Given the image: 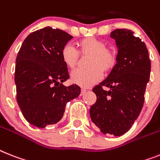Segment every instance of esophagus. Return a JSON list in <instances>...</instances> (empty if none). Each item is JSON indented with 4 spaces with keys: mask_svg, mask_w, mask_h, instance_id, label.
I'll return each mask as SVG.
<instances>
[{
    "mask_svg": "<svg viewBox=\"0 0 160 160\" xmlns=\"http://www.w3.org/2000/svg\"><path fill=\"white\" fill-rule=\"evenodd\" d=\"M86 92H87V90L84 89V88H82V89L81 90V96H82V95L85 94Z\"/></svg>",
    "mask_w": 160,
    "mask_h": 160,
    "instance_id": "obj_1",
    "label": "esophagus"
}]
</instances>
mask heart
Returning a JSON list of instances; mask_svg holds the SVG:
<instances>
[{
    "instance_id": "obj_1",
    "label": "heart",
    "mask_w": 160,
    "mask_h": 160,
    "mask_svg": "<svg viewBox=\"0 0 160 160\" xmlns=\"http://www.w3.org/2000/svg\"><path fill=\"white\" fill-rule=\"evenodd\" d=\"M79 52L82 56H88L87 69H77L71 73V82L74 84L90 88L101 81L104 72L113 70L117 63V53L111 48L106 47L105 42L96 38H86L79 41ZM61 58L68 68L77 67L79 53L73 46L65 45L61 51Z\"/></svg>"
}]
</instances>
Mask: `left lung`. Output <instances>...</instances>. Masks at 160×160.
Wrapping results in <instances>:
<instances>
[{"label": "left lung", "mask_w": 160, "mask_h": 160, "mask_svg": "<svg viewBox=\"0 0 160 160\" xmlns=\"http://www.w3.org/2000/svg\"><path fill=\"white\" fill-rule=\"evenodd\" d=\"M110 38L118 48L117 63L108 77L92 89L96 101L90 108V116L101 132L119 137L132 128L142 111L150 60L146 44L132 31L116 29Z\"/></svg>", "instance_id": "8db88e82"}]
</instances>
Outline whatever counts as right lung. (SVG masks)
I'll use <instances>...</instances> for the list:
<instances>
[{"label":"right lung","mask_w":160,"mask_h":160,"mask_svg":"<svg viewBox=\"0 0 160 160\" xmlns=\"http://www.w3.org/2000/svg\"><path fill=\"white\" fill-rule=\"evenodd\" d=\"M72 38L64 31L46 27L30 33L21 46L14 82L17 102L30 124L44 128L57 123L66 104L80 95L78 86L63 85L69 75L61 51Z\"/></svg>","instance_id":"1"}]
</instances>
